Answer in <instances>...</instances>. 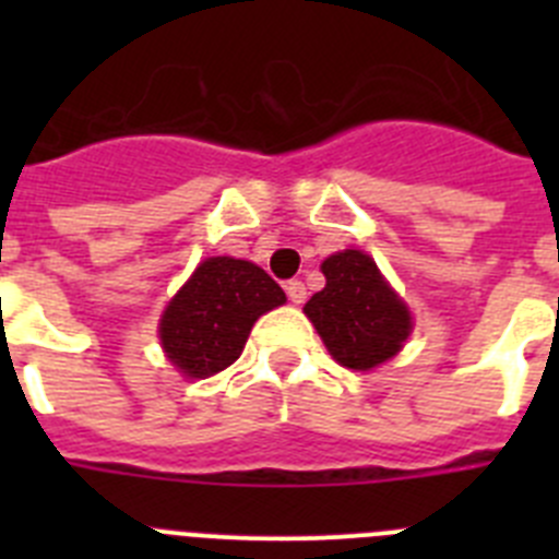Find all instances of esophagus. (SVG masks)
Returning a JSON list of instances; mask_svg holds the SVG:
<instances>
[{
    "instance_id": "34e87169",
    "label": "esophagus",
    "mask_w": 559,
    "mask_h": 559,
    "mask_svg": "<svg viewBox=\"0 0 559 559\" xmlns=\"http://www.w3.org/2000/svg\"><path fill=\"white\" fill-rule=\"evenodd\" d=\"M285 294H288V299L294 305H302L305 296H308V288H305V283H299V280H290V283L285 285Z\"/></svg>"
}]
</instances>
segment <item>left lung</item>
Here are the masks:
<instances>
[{
  "label": "left lung",
  "mask_w": 559,
  "mask_h": 559,
  "mask_svg": "<svg viewBox=\"0 0 559 559\" xmlns=\"http://www.w3.org/2000/svg\"><path fill=\"white\" fill-rule=\"evenodd\" d=\"M322 274L328 285L310 296L305 313L330 355L355 372L394 358L412 333V313L372 257L358 249L335 251L322 263Z\"/></svg>",
  "instance_id": "left-lung-1"
}]
</instances>
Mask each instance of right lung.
<instances>
[{"mask_svg": "<svg viewBox=\"0 0 559 559\" xmlns=\"http://www.w3.org/2000/svg\"><path fill=\"white\" fill-rule=\"evenodd\" d=\"M280 305L285 290L260 265L206 257L162 313V347L185 378H210L240 358L257 319Z\"/></svg>", "mask_w": 559, "mask_h": 559, "instance_id": "right-lung-1", "label": "right lung"}]
</instances>
